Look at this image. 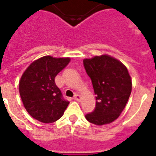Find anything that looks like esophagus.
<instances>
[{
  "label": "esophagus",
  "mask_w": 156,
  "mask_h": 156,
  "mask_svg": "<svg viewBox=\"0 0 156 156\" xmlns=\"http://www.w3.org/2000/svg\"><path fill=\"white\" fill-rule=\"evenodd\" d=\"M73 99L74 100H76V101H81V99H82V97L80 95H78V94H76V95L74 96V98H73Z\"/></svg>",
  "instance_id": "34e87169"
}]
</instances>
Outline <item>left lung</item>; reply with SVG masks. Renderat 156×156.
<instances>
[{
  "label": "left lung",
  "mask_w": 156,
  "mask_h": 156,
  "mask_svg": "<svg viewBox=\"0 0 156 156\" xmlns=\"http://www.w3.org/2000/svg\"><path fill=\"white\" fill-rule=\"evenodd\" d=\"M83 65L97 95L95 109L85 117L97 126L112 123L119 117L131 95L132 82L127 69L108 55L84 58Z\"/></svg>",
  "instance_id": "8db88e82"
}]
</instances>
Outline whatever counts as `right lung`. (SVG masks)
<instances>
[{"mask_svg":"<svg viewBox=\"0 0 156 156\" xmlns=\"http://www.w3.org/2000/svg\"><path fill=\"white\" fill-rule=\"evenodd\" d=\"M70 58L47 55L30 64L19 82L23 105L33 118L43 123H52L60 118L69 101L62 98L55 77L68 65Z\"/></svg>","mask_w":156,"mask_h":156,"instance_id":"add662e5","label":"right lung"}]
</instances>
